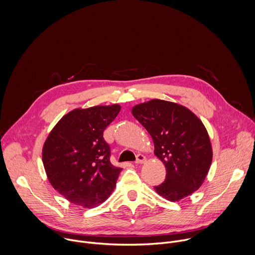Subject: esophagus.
Wrapping results in <instances>:
<instances>
[{
	"mask_svg": "<svg viewBox=\"0 0 255 255\" xmlns=\"http://www.w3.org/2000/svg\"><path fill=\"white\" fill-rule=\"evenodd\" d=\"M145 160H146V157H145V156H144V155H142V154H138V155H137V157H136V161H135V163H137V164H141V163L145 162Z\"/></svg>",
	"mask_w": 255,
	"mask_h": 255,
	"instance_id": "esophagus-1",
	"label": "esophagus"
}]
</instances>
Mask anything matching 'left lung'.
<instances>
[{
	"mask_svg": "<svg viewBox=\"0 0 255 255\" xmlns=\"http://www.w3.org/2000/svg\"><path fill=\"white\" fill-rule=\"evenodd\" d=\"M132 114L150 134L154 154L166 168L165 180L155 191L170 202L197 191L213 157L202 121L186 107L157 99L135 106Z\"/></svg>",
	"mask_w": 255,
	"mask_h": 255,
	"instance_id": "1",
	"label": "left lung"
}]
</instances>
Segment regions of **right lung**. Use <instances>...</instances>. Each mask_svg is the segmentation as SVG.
<instances>
[{
    "mask_svg": "<svg viewBox=\"0 0 255 255\" xmlns=\"http://www.w3.org/2000/svg\"><path fill=\"white\" fill-rule=\"evenodd\" d=\"M121 107L77 109L63 116L48 135L43 165L52 187L65 199L85 208L102 204L115 189L121 168L111 161L103 137Z\"/></svg>",
    "mask_w": 255,
    "mask_h": 255,
    "instance_id": "1",
    "label": "right lung"
}]
</instances>
